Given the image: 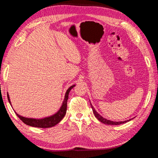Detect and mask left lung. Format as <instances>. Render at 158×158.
<instances>
[{"label": "left lung", "mask_w": 158, "mask_h": 158, "mask_svg": "<svg viewBox=\"0 0 158 158\" xmlns=\"http://www.w3.org/2000/svg\"><path fill=\"white\" fill-rule=\"evenodd\" d=\"M91 105V107H92V110H93V113L94 114L95 117H96L98 120L102 122L104 124H106V125H121V124H123V123H125L128 121H130L131 119H129V120H127V121H121V122H114V121H109V120H107V119L106 118H104L103 117H102L101 115L99 113H98V112L95 111V109L94 108V107L92 106V104Z\"/></svg>", "instance_id": "8db88e82"}]
</instances>
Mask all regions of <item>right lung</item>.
<instances>
[{
	"mask_svg": "<svg viewBox=\"0 0 158 158\" xmlns=\"http://www.w3.org/2000/svg\"><path fill=\"white\" fill-rule=\"evenodd\" d=\"M74 86H75V85H71V86L67 89V91H66L63 105H62V106L59 110V111L56 113L55 114H53V115L46 117V118H41V119H35V118L23 117L19 115V114L16 112L15 113L16 115L20 118V120L22 122L24 123L27 125H29L33 127H37V128H49V127H54L55 125H56V124H58L62 119L63 118V117L65 115L66 112V109H67V100L69 99V94L70 92V91L71 90V89L73 88ZM7 97H8L9 103H10L11 105L8 94H7Z\"/></svg>",
	"mask_w": 158,
	"mask_h": 158,
	"instance_id": "right-lung-1",
	"label": "right lung"
}]
</instances>
